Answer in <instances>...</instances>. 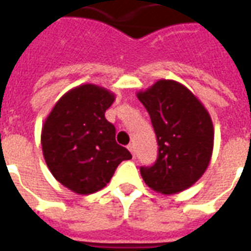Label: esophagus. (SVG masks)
Returning <instances> with one entry per match:
<instances>
[{
    "label": "esophagus",
    "mask_w": 251,
    "mask_h": 251,
    "mask_svg": "<svg viewBox=\"0 0 251 251\" xmlns=\"http://www.w3.org/2000/svg\"><path fill=\"white\" fill-rule=\"evenodd\" d=\"M127 149H129L131 154L134 156V153H136V148H134V145H133V144H129V145H127Z\"/></svg>",
    "instance_id": "34e87169"
}]
</instances>
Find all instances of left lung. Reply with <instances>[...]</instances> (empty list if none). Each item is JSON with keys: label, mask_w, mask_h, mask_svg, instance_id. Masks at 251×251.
Segmentation results:
<instances>
[{"label": "left lung", "mask_w": 251, "mask_h": 251, "mask_svg": "<svg viewBox=\"0 0 251 251\" xmlns=\"http://www.w3.org/2000/svg\"><path fill=\"white\" fill-rule=\"evenodd\" d=\"M140 99L152 120L158 156L140 172L149 188L164 195L177 194L194 185L210 164L214 126L203 103L181 83L160 79Z\"/></svg>", "instance_id": "obj_1"}]
</instances>
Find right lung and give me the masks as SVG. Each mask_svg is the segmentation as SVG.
Returning a JSON list of instances; mask_svg holds the SVG:
<instances>
[{
	"mask_svg": "<svg viewBox=\"0 0 251 251\" xmlns=\"http://www.w3.org/2000/svg\"><path fill=\"white\" fill-rule=\"evenodd\" d=\"M115 95L86 83L67 91L43 124L41 148L53 177L79 195H90L107 185L124 160L126 148L115 141V127L104 113Z\"/></svg>",
	"mask_w": 251,
	"mask_h": 251,
	"instance_id": "right-lung-1",
	"label": "right lung"
}]
</instances>
